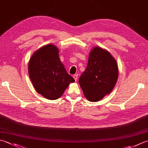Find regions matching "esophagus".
I'll use <instances>...</instances> for the list:
<instances>
[{
	"label": "esophagus",
	"mask_w": 148,
	"mask_h": 148,
	"mask_svg": "<svg viewBox=\"0 0 148 148\" xmlns=\"http://www.w3.org/2000/svg\"><path fill=\"white\" fill-rule=\"evenodd\" d=\"M73 77H74V80L76 81L77 80V77H78V75L77 74H74V76H73Z\"/></svg>",
	"instance_id": "1"
}]
</instances>
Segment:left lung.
<instances>
[{"mask_svg": "<svg viewBox=\"0 0 148 148\" xmlns=\"http://www.w3.org/2000/svg\"><path fill=\"white\" fill-rule=\"evenodd\" d=\"M118 76L115 59L106 49L95 46L90 52L87 66L79 83L86 99L97 102L112 91Z\"/></svg>", "mask_w": 148, "mask_h": 148, "instance_id": "obj_1", "label": "left lung"}]
</instances>
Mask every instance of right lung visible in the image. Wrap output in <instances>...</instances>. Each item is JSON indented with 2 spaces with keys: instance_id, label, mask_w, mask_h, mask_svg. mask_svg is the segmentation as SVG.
Segmentation results:
<instances>
[{
  "instance_id": "obj_1",
  "label": "right lung",
  "mask_w": 148,
  "mask_h": 148,
  "mask_svg": "<svg viewBox=\"0 0 148 148\" xmlns=\"http://www.w3.org/2000/svg\"><path fill=\"white\" fill-rule=\"evenodd\" d=\"M28 73L34 89L47 99H58L75 81L59 57V50L52 43L38 49L28 63Z\"/></svg>"
}]
</instances>
